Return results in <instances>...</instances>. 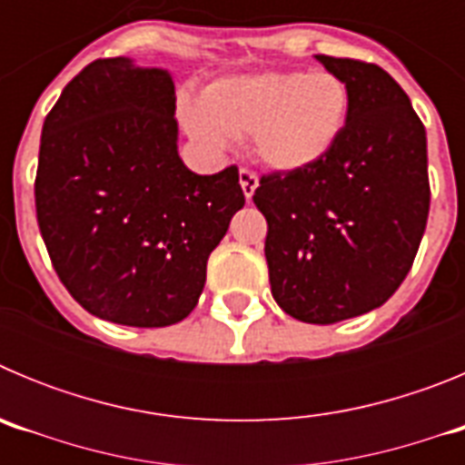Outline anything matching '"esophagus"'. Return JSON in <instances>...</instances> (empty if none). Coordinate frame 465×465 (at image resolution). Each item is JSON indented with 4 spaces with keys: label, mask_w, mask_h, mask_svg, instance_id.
I'll use <instances>...</instances> for the list:
<instances>
[{
    "label": "esophagus",
    "mask_w": 465,
    "mask_h": 465,
    "mask_svg": "<svg viewBox=\"0 0 465 465\" xmlns=\"http://www.w3.org/2000/svg\"><path fill=\"white\" fill-rule=\"evenodd\" d=\"M240 186H242V191H244L246 200H252L253 193H256V188H258V176H256V172H252V170H246V167H242V170H240Z\"/></svg>",
    "instance_id": "obj_1"
}]
</instances>
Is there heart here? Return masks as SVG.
<instances>
[{
    "label": "heart",
    "instance_id": "obj_1",
    "mask_svg": "<svg viewBox=\"0 0 465 465\" xmlns=\"http://www.w3.org/2000/svg\"><path fill=\"white\" fill-rule=\"evenodd\" d=\"M347 116V84L323 69L228 76L209 85L203 104L182 109L197 142L223 149L230 137L249 134L256 158L279 172L307 170L326 158Z\"/></svg>",
    "mask_w": 465,
    "mask_h": 465
}]
</instances>
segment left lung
I'll return each mask as SVG.
<instances>
[{
  "label": "left lung",
  "instance_id": "left-lung-1",
  "mask_svg": "<svg viewBox=\"0 0 465 465\" xmlns=\"http://www.w3.org/2000/svg\"><path fill=\"white\" fill-rule=\"evenodd\" d=\"M349 88L342 137L316 165L262 176L265 258L277 305L338 323L384 305L424 237L430 188L424 123L381 67L314 55Z\"/></svg>",
  "mask_w": 465,
  "mask_h": 465
}]
</instances>
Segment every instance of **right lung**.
Wrapping results in <instances>:
<instances>
[{"instance_id":"obj_1","label":"right lung","mask_w":465,"mask_h":465,"mask_svg":"<svg viewBox=\"0 0 465 465\" xmlns=\"http://www.w3.org/2000/svg\"><path fill=\"white\" fill-rule=\"evenodd\" d=\"M174 81L94 60L44 121L36 221L57 277L90 314L137 328L186 319L207 258L244 207L235 165L200 176L176 151Z\"/></svg>"}]
</instances>
